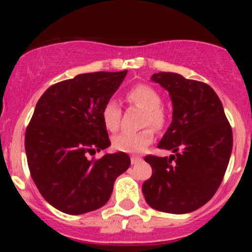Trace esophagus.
<instances>
[{"label":"esophagus","mask_w":252,"mask_h":252,"mask_svg":"<svg viewBox=\"0 0 252 252\" xmlns=\"http://www.w3.org/2000/svg\"><path fill=\"white\" fill-rule=\"evenodd\" d=\"M130 161H131V164H136V163H139V162L141 161V158L140 157H131L130 158Z\"/></svg>","instance_id":"obj_1"}]
</instances>
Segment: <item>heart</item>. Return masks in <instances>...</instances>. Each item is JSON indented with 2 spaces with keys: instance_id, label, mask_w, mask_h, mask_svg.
Here are the masks:
<instances>
[{
  "instance_id": "1",
  "label": "heart",
  "mask_w": 252,
  "mask_h": 252,
  "mask_svg": "<svg viewBox=\"0 0 252 252\" xmlns=\"http://www.w3.org/2000/svg\"><path fill=\"white\" fill-rule=\"evenodd\" d=\"M126 98L130 105L136 106L144 111L142 126H151L155 129H162L166 123V116L161 108L162 100L159 94L151 86L136 85L126 91ZM103 126L107 130L116 131L121 121V108L114 100H108L103 106L102 112ZM155 134L151 128H145L140 131H123L113 138L112 145L117 151L126 154H140L152 141Z\"/></svg>"
}]
</instances>
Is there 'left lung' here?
Here are the masks:
<instances>
[{
  "label": "left lung",
  "mask_w": 252,
  "mask_h": 252,
  "mask_svg": "<svg viewBox=\"0 0 252 252\" xmlns=\"http://www.w3.org/2000/svg\"><path fill=\"white\" fill-rule=\"evenodd\" d=\"M151 80L168 91L173 103V119L158 144L173 155L145 157L152 175L142 184V194L161 212H192L210 201L222 183L232 154V126L207 84L169 72Z\"/></svg>",
  "instance_id": "obj_1"
}]
</instances>
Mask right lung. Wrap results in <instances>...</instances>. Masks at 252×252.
I'll return each instance as SVG.
<instances>
[{
  "label": "right lung",
  "mask_w": 252,
  "mask_h": 252,
  "mask_svg": "<svg viewBox=\"0 0 252 252\" xmlns=\"http://www.w3.org/2000/svg\"><path fill=\"white\" fill-rule=\"evenodd\" d=\"M126 73L79 74L50 86L37 101L25 131L28 166L40 194L61 212L102 207L130 166L126 152L88 157L111 145L101 112Z\"/></svg>",
  "instance_id": "add662e5"
}]
</instances>
